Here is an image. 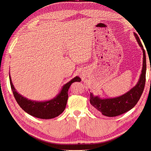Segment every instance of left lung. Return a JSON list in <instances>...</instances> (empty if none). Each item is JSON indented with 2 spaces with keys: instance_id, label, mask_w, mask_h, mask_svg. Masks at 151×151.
<instances>
[{
  "instance_id": "8db88e82",
  "label": "left lung",
  "mask_w": 151,
  "mask_h": 151,
  "mask_svg": "<svg viewBox=\"0 0 151 151\" xmlns=\"http://www.w3.org/2000/svg\"><path fill=\"white\" fill-rule=\"evenodd\" d=\"M134 35L143 52L142 69L137 84L125 94L114 98L101 99L99 96H94L92 93H90V104L95 109V111L105 116H118L132 109L140 99L144 91L147 71L145 51L139 37L136 33H134Z\"/></svg>"
}]
</instances>
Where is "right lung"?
<instances>
[{
    "instance_id": "right-lung-1",
    "label": "right lung",
    "mask_w": 151,
    "mask_h": 151,
    "mask_svg": "<svg viewBox=\"0 0 151 151\" xmlns=\"http://www.w3.org/2000/svg\"><path fill=\"white\" fill-rule=\"evenodd\" d=\"M9 79L12 91L17 104L24 111L31 116L40 119H52L60 115L65 109L68 98V91L70 85L75 82L81 81L78 76H75L64 85L56 97L45 101H36L28 99L20 95L14 87L9 74Z\"/></svg>"
}]
</instances>
